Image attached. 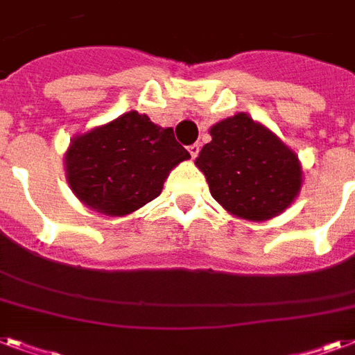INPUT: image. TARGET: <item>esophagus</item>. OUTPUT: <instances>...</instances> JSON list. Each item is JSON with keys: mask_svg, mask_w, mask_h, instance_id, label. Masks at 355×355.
I'll return each instance as SVG.
<instances>
[{"mask_svg": "<svg viewBox=\"0 0 355 355\" xmlns=\"http://www.w3.org/2000/svg\"><path fill=\"white\" fill-rule=\"evenodd\" d=\"M199 149H200L199 144H193V145H189V147H188L189 156H191V158H193V160H195V158H197V155H199Z\"/></svg>", "mask_w": 355, "mask_h": 355, "instance_id": "obj_1", "label": "esophagus"}]
</instances>
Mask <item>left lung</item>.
Segmentation results:
<instances>
[{
	"instance_id": "left-lung-1",
	"label": "left lung",
	"mask_w": 355,
	"mask_h": 355,
	"mask_svg": "<svg viewBox=\"0 0 355 355\" xmlns=\"http://www.w3.org/2000/svg\"><path fill=\"white\" fill-rule=\"evenodd\" d=\"M210 136L195 166L230 216L269 221L295 202L302 188V164L263 123L237 112L216 123Z\"/></svg>"
}]
</instances>
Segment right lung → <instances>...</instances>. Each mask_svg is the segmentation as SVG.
I'll return each instance as SVG.
<instances>
[{
	"mask_svg": "<svg viewBox=\"0 0 355 355\" xmlns=\"http://www.w3.org/2000/svg\"><path fill=\"white\" fill-rule=\"evenodd\" d=\"M173 128L147 114L125 112L77 134L64 155L66 180L73 195L108 217H125L162 193L169 173L188 160Z\"/></svg>",
	"mask_w": 355,
	"mask_h": 355,
	"instance_id": "right-lung-1",
	"label": "right lung"
}]
</instances>
